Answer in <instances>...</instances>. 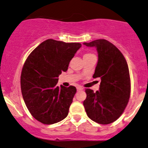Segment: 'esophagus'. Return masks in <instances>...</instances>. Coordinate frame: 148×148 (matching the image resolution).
<instances>
[{
  "mask_svg": "<svg viewBox=\"0 0 148 148\" xmlns=\"http://www.w3.org/2000/svg\"><path fill=\"white\" fill-rule=\"evenodd\" d=\"M83 87H81V86H78L77 87V91H81V90H83Z\"/></svg>",
  "mask_w": 148,
  "mask_h": 148,
  "instance_id": "esophagus-1",
  "label": "esophagus"
}]
</instances>
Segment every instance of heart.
Listing matches in <instances>:
<instances>
[{
  "mask_svg": "<svg viewBox=\"0 0 148 148\" xmlns=\"http://www.w3.org/2000/svg\"><path fill=\"white\" fill-rule=\"evenodd\" d=\"M91 55H93V54L92 53H86L85 55L84 56V57H86V56H91Z\"/></svg>",
  "mask_w": 148,
  "mask_h": 148,
  "instance_id": "obj_1",
  "label": "heart"
}]
</instances>
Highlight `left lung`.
Masks as SVG:
<instances>
[{"instance_id":"8db88e82","label":"left lung","mask_w":148,"mask_h":148,"mask_svg":"<svg viewBox=\"0 0 148 148\" xmlns=\"http://www.w3.org/2000/svg\"><path fill=\"white\" fill-rule=\"evenodd\" d=\"M84 45L96 47L98 62L93 78L101 79L99 90L86 89L84 106L88 118L108 125L115 122L126 108L131 92L128 64L120 51L110 42L97 40Z\"/></svg>"}]
</instances>
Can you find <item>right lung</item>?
I'll return each mask as SVG.
<instances>
[{"label":"right lung","mask_w":148,"mask_h":148,"mask_svg":"<svg viewBox=\"0 0 148 148\" xmlns=\"http://www.w3.org/2000/svg\"><path fill=\"white\" fill-rule=\"evenodd\" d=\"M81 47L80 43L49 39L27 58L21 74L22 96L30 114L40 123L52 125L68 115L76 88L58 87V77L67 70Z\"/></svg>","instance_id":"add662e5"}]
</instances>
